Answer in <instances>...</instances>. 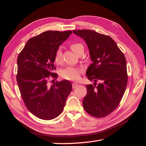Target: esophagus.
I'll return each mask as SVG.
<instances>
[{"label":"esophagus","mask_w":146,"mask_h":146,"mask_svg":"<svg viewBox=\"0 0 146 146\" xmlns=\"http://www.w3.org/2000/svg\"><path fill=\"white\" fill-rule=\"evenodd\" d=\"M79 85L78 84V83H72V87H73V88H76L77 86H78Z\"/></svg>","instance_id":"34e87169"}]
</instances>
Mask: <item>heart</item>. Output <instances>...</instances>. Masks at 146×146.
<instances>
[{"instance_id":"b5f03b06","label":"heart","mask_w":146,"mask_h":146,"mask_svg":"<svg viewBox=\"0 0 146 146\" xmlns=\"http://www.w3.org/2000/svg\"><path fill=\"white\" fill-rule=\"evenodd\" d=\"M70 47L71 50L78 55L84 51V46L82 43L74 42L70 44ZM54 61L57 64H61L63 62L62 52L60 49H58L56 51L54 56ZM81 73L82 70H80L79 68L75 67H67L61 70L60 75L64 79L76 81L80 78Z\"/></svg>"}]
</instances>
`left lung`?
<instances>
[{
	"label": "left lung",
	"mask_w": 146,
	"mask_h": 146,
	"mask_svg": "<svg viewBox=\"0 0 146 146\" xmlns=\"http://www.w3.org/2000/svg\"><path fill=\"white\" fill-rule=\"evenodd\" d=\"M73 32L85 40L93 62L86 74L95 83L86 85L83 108L93 117H105L117 107L125 91L128 76L125 56L110 36L92 30Z\"/></svg>",
	"instance_id": "left-lung-1"
}]
</instances>
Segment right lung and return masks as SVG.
Listing matches in <instances>:
<instances>
[{
	"instance_id": "right-lung-1",
	"label": "right lung",
	"mask_w": 146,
	"mask_h": 146,
	"mask_svg": "<svg viewBox=\"0 0 146 146\" xmlns=\"http://www.w3.org/2000/svg\"><path fill=\"white\" fill-rule=\"evenodd\" d=\"M71 33H42L29 39L18 56L16 78L21 95L30 112L41 119L52 120L60 115L72 90L68 80L49 83L50 77H58L53 73L55 52Z\"/></svg>"
}]
</instances>
